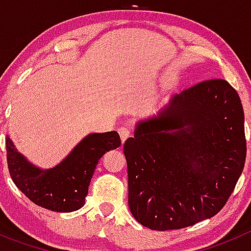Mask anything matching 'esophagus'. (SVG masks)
Returning a JSON list of instances; mask_svg holds the SVG:
<instances>
[{"mask_svg": "<svg viewBox=\"0 0 251 251\" xmlns=\"http://www.w3.org/2000/svg\"><path fill=\"white\" fill-rule=\"evenodd\" d=\"M118 133H119V136H121V139H122V142H123V143L127 141V139L129 138V136H130V130L128 129V128H126V127L119 128Z\"/></svg>", "mask_w": 251, "mask_h": 251, "instance_id": "esophagus-1", "label": "esophagus"}]
</instances>
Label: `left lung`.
Here are the masks:
<instances>
[{
	"label": "left lung",
	"instance_id": "obj_1",
	"mask_svg": "<svg viewBox=\"0 0 251 251\" xmlns=\"http://www.w3.org/2000/svg\"><path fill=\"white\" fill-rule=\"evenodd\" d=\"M123 152L128 205L139 224L166 231L210 219L227 202L245 165L239 94L224 79L201 81L139 122Z\"/></svg>",
	"mask_w": 251,
	"mask_h": 251
}]
</instances>
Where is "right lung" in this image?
<instances>
[{
  "instance_id": "add662e5",
  "label": "right lung",
  "mask_w": 251,
  "mask_h": 251,
  "mask_svg": "<svg viewBox=\"0 0 251 251\" xmlns=\"http://www.w3.org/2000/svg\"><path fill=\"white\" fill-rule=\"evenodd\" d=\"M121 143L114 130L89 134L59 166L43 171L30 165L6 138L8 171L17 188L34 203L51 211H75L84 206L99 159Z\"/></svg>"
}]
</instances>
